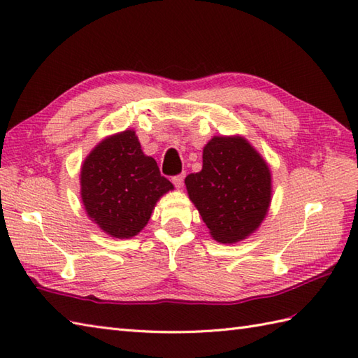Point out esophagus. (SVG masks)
Segmentation results:
<instances>
[{
	"mask_svg": "<svg viewBox=\"0 0 358 358\" xmlns=\"http://www.w3.org/2000/svg\"><path fill=\"white\" fill-rule=\"evenodd\" d=\"M183 180H185V173H181V175H175V177L172 178V183L175 185V187L180 189L181 186H183Z\"/></svg>",
	"mask_w": 358,
	"mask_h": 358,
	"instance_id": "1",
	"label": "esophagus"
}]
</instances>
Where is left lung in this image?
<instances>
[{
    "label": "left lung",
    "mask_w": 358,
    "mask_h": 358,
    "mask_svg": "<svg viewBox=\"0 0 358 358\" xmlns=\"http://www.w3.org/2000/svg\"><path fill=\"white\" fill-rule=\"evenodd\" d=\"M185 183L212 238L220 243L245 240L268 214L269 166L243 136H214L203 149V169L189 173Z\"/></svg>",
    "instance_id": "obj_1"
}]
</instances>
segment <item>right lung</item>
Segmentation results:
<instances>
[{
	"mask_svg": "<svg viewBox=\"0 0 358 358\" xmlns=\"http://www.w3.org/2000/svg\"><path fill=\"white\" fill-rule=\"evenodd\" d=\"M81 200L87 215L115 238H131L148 224L159 196L173 189L134 131L98 143L81 167Z\"/></svg>",
	"mask_w": 358,
	"mask_h": 358,
	"instance_id": "1",
	"label": "right lung"
}]
</instances>
